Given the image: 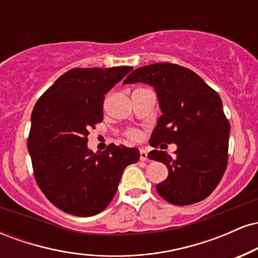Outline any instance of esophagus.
Masks as SVG:
<instances>
[{
  "mask_svg": "<svg viewBox=\"0 0 258 258\" xmlns=\"http://www.w3.org/2000/svg\"><path fill=\"white\" fill-rule=\"evenodd\" d=\"M139 154H141V155H139V159H141L142 161H146V160H148V153L146 152V150L141 149V152H139Z\"/></svg>",
  "mask_w": 258,
  "mask_h": 258,
  "instance_id": "obj_1",
  "label": "esophagus"
}]
</instances>
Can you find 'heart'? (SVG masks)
I'll list each match as a JSON object with an SVG mask.
<instances>
[{
  "mask_svg": "<svg viewBox=\"0 0 258 258\" xmlns=\"http://www.w3.org/2000/svg\"><path fill=\"white\" fill-rule=\"evenodd\" d=\"M127 136L131 139H133V141H137V139L141 138V132L137 131V130H130V131L127 132Z\"/></svg>",
  "mask_w": 258,
  "mask_h": 258,
  "instance_id": "heart-1",
  "label": "heart"
}]
</instances>
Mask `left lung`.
I'll return each mask as SVG.
<instances>
[{
  "instance_id": "1",
  "label": "left lung",
  "mask_w": 258,
  "mask_h": 258,
  "mask_svg": "<svg viewBox=\"0 0 258 258\" xmlns=\"http://www.w3.org/2000/svg\"><path fill=\"white\" fill-rule=\"evenodd\" d=\"M137 82L153 86L162 112L150 146H177L174 159L162 150L148 154L168 168L156 190L173 205L204 200L218 185L228 161L230 126L220 96L194 72L171 63L138 68L123 85Z\"/></svg>"
}]
</instances>
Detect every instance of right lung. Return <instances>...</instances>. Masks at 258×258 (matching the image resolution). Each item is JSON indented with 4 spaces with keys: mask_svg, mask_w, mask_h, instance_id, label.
I'll use <instances>...</instances> for the list:
<instances>
[{
    "mask_svg": "<svg viewBox=\"0 0 258 258\" xmlns=\"http://www.w3.org/2000/svg\"><path fill=\"white\" fill-rule=\"evenodd\" d=\"M133 68H76L48 88L34 106L28 149L35 179L55 207L88 217L116 193L123 170L139 160L137 148L110 144L103 153L87 136L103 120L104 96Z\"/></svg>",
    "mask_w": 258,
    "mask_h": 258,
    "instance_id": "right-lung-1",
    "label": "right lung"
}]
</instances>
